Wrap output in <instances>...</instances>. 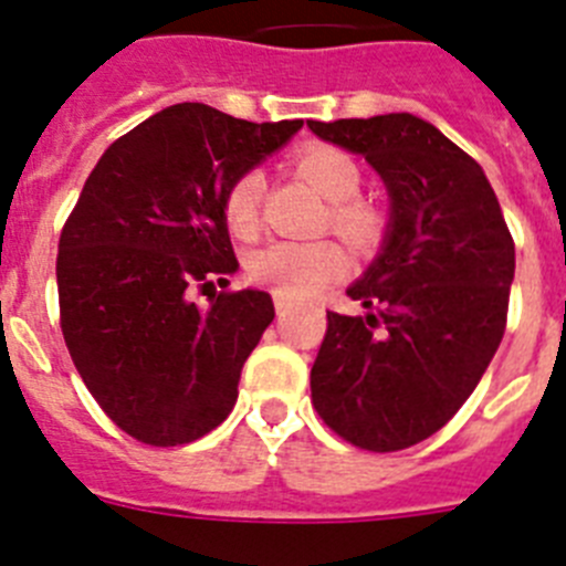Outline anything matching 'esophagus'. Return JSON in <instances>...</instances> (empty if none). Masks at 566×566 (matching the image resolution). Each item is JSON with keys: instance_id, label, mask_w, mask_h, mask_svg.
I'll use <instances>...</instances> for the list:
<instances>
[{"instance_id": "1", "label": "esophagus", "mask_w": 566, "mask_h": 566, "mask_svg": "<svg viewBox=\"0 0 566 566\" xmlns=\"http://www.w3.org/2000/svg\"><path fill=\"white\" fill-rule=\"evenodd\" d=\"M274 308H277V317H286L294 308V303L289 297H283V294H274Z\"/></svg>"}]
</instances>
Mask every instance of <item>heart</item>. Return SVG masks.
Returning <instances> with one entry per match:
<instances>
[{"label": "heart", "instance_id": "obj_1", "mask_svg": "<svg viewBox=\"0 0 566 566\" xmlns=\"http://www.w3.org/2000/svg\"><path fill=\"white\" fill-rule=\"evenodd\" d=\"M297 169L328 201L326 227L343 238L354 252H374L388 232V218L368 198H359L363 167L352 153L334 144H312L294 158ZM266 195V175L258 167L243 169L223 192V221L234 238H254L260 232V209ZM249 277L260 286L274 289L289 300H306L345 272V254L334 240H277L260 249L247 263Z\"/></svg>", "mask_w": 566, "mask_h": 566}]
</instances>
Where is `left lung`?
Here are the masks:
<instances>
[{"label": "left lung", "instance_id": "left-lung-1", "mask_svg": "<svg viewBox=\"0 0 566 566\" xmlns=\"http://www.w3.org/2000/svg\"><path fill=\"white\" fill-rule=\"evenodd\" d=\"M379 172L382 254L348 289L365 317L328 312L312 365L319 419L354 448L405 451L451 422L507 326L516 243L482 167L411 113L308 122Z\"/></svg>", "mask_w": 566, "mask_h": 566}]
</instances>
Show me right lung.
I'll use <instances>...</instances> for the list:
<instances>
[{"label": "right lung", "instance_id": "right-lung-1", "mask_svg": "<svg viewBox=\"0 0 566 566\" xmlns=\"http://www.w3.org/2000/svg\"><path fill=\"white\" fill-rule=\"evenodd\" d=\"M303 122L252 124L172 104L98 158L59 238V319L87 391L124 433L175 448L214 431L274 319L266 292H218L238 269L223 192Z\"/></svg>", "mask_w": 566, "mask_h": 566}]
</instances>
